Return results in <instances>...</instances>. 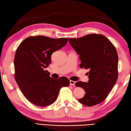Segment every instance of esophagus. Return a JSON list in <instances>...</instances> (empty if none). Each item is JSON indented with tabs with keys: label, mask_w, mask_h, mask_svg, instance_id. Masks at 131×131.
<instances>
[{
	"label": "esophagus",
	"mask_w": 131,
	"mask_h": 131,
	"mask_svg": "<svg viewBox=\"0 0 131 131\" xmlns=\"http://www.w3.org/2000/svg\"><path fill=\"white\" fill-rule=\"evenodd\" d=\"M75 82L74 81H72V80H70V85L71 86H74L75 85Z\"/></svg>",
	"instance_id": "1"
}]
</instances>
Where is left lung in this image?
Wrapping results in <instances>:
<instances>
[{"mask_svg":"<svg viewBox=\"0 0 131 131\" xmlns=\"http://www.w3.org/2000/svg\"><path fill=\"white\" fill-rule=\"evenodd\" d=\"M70 45L80 55L81 68L89 69L88 82L75 85L84 89L81 104L91 106L101 103L108 97L118 78V54L115 47L103 35L90 34L70 38Z\"/></svg>","mask_w":131,"mask_h":131,"instance_id":"obj_1","label":"left lung"}]
</instances>
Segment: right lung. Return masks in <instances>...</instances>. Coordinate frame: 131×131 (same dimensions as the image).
<instances>
[{
  "label": "right lung",
  "instance_id": "right-lung-1",
  "mask_svg": "<svg viewBox=\"0 0 131 131\" xmlns=\"http://www.w3.org/2000/svg\"><path fill=\"white\" fill-rule=\"evenodd\" d=\"M68 39L31 36L18 46L14 58L15 79L24 96L34 105L52 104L60 89L69 85L67 78L53 79L45 70L51 62L52 53L64 47Z\"/></svg>",
  "mask_w": 131,
  "mask_h": 131
}]
</instances>
